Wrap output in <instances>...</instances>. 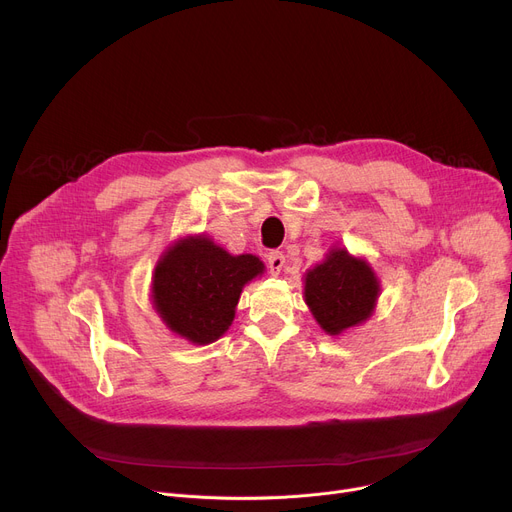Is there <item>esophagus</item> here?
<instances>
[{
    "label": "esophagus",
    "instance_id": "1",
    "mask_svg": "<svg viewBox=\"0 0 512 512\" xmlns=\"http://www.w3.org/2000/svg\"><path fill=\"white\" fill-rule=\"evenodd\" d=\"M267 265H269V271L273 273V275H277L282 271V267L286 265V257H284V253L282 251H271L269 255H267Z\"/></svg>",
    "mask_w": 512,
    "mask_h": 512
}]
</instances>
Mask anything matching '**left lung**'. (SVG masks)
Instances as JSON below:
<instances>
[{"instance_id":"obj_1","label":"left lung","mask_w":512,"mask_h":512,"mask_svg":"<svg viewBox=\"0 0 512 512\" xmlns=\"http://www.w3.org/2000/svg\"><path fill=\"white\" fill-rule=\"evenodd\" d=\"M374 271L345 249H335L306 273V304L329 335H339L369 318L378 300Z\"/></svg>"}]
</instances>
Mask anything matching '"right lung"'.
Returning <instances> with one entry per match:
<instances>
[{
  "label": "right lung",
  "mask_w": 512,
  "mask_h": 512,
  "mask_svg": "<svg viewBox=\"0 0 512 512\" xmlns=\"http://www.w3.org/2000/svg\"><path fill=\"white\" fill-rule=\"evenodd\" d=\"M263 273L255 255L232 257L210 239L175 243L155 267L153 302L167 327L192 343L226 333L243 286Z\"/></svg>",
  "instance_id": "1"
}]
</instances>
